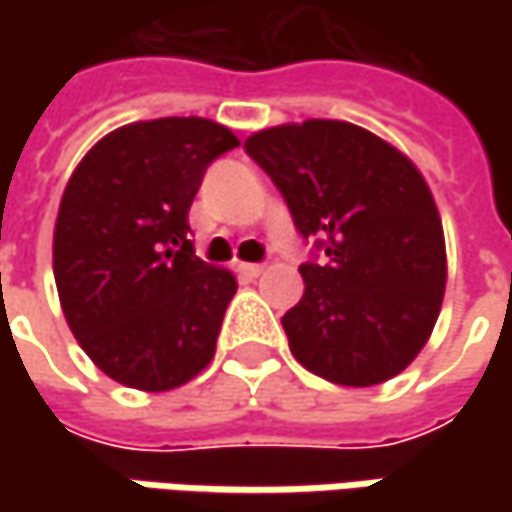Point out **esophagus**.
Listing matches in <instances>:
<instances>
[{
    "mask_svg": "<svg viewBox=\"0 0 512 512\" xmlns=\"http://www.w3.org/2000/svg\"><path fill=\"white\" fill-rule=\"evenodd\" d=\"M239 273H242V276H247V279H259V276L265 273V267L250 265V262H242V265H239Z\"/></svg>",
    "mask_w": 512,
    "mask_h": 512,
    "instance_id": "obj_1",
    "label": "esophagus"
}]
</instances>
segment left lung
<instances>
[{
  "mask_svg": "<svg viewBox=\"0 0 512 512\" xmlns=\"http://www.w3.org/2000/svg\"><path fill=\"white\" fill-rule=\"evenodd\" d=\"M245 150L282 190L322 265H302L305 296L282 316L290 353L344 387L399 376L430 339L444 299L442 216L422 170L370 130L305 119L256 130Z\"/></svg>",
  "mask_w": 512,
  "mask_h": 512,
  "instance_id": "obj_1",
  "label": "left lung"
}]
</instances>
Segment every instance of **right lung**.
I'll list each match as a JSON object with an SVG mask.
<instances>
[{
    "mask_svg": "<svg viewBox=\"0 0 512 512\" xmlns=\"http://www.w3.org/2000/svg\"><path fill=\"white\" fill-rule=\"evenodd\" d=\"M236 133L202 116L110 130L70 173L53 279L70 333L113 382L165 393L205 370L236 276L193 256L187 210Z\"/></svg>",
    "mask_w": 512,
    "mask_h": 512,
    "instance_id": "right-lung-1",
    "label": "right lung"
}]
</instances>
